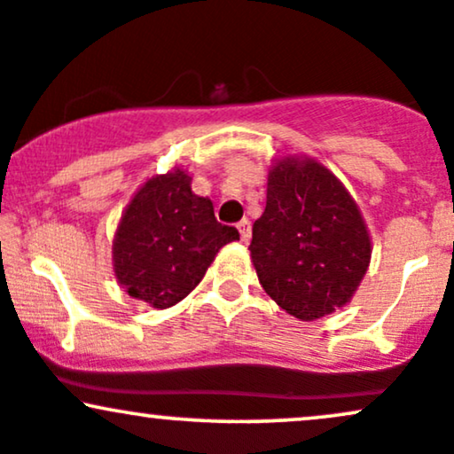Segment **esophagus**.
<instances>
[{"label":"esophagus","mask_w":454,"mask_h":454,"mask_svg":"<svg viewBox=\"0 0 454 454\" xmlns=\"http://www.w3.org/2000/svg\"><path fill=\"white\" fill-rule=\"evenodd\" d=\"M239 232H241V241L247 243L249 239H252V223H249V220H241L237 223Z\"/></svg>","instance_id":"1"}]
</instances>
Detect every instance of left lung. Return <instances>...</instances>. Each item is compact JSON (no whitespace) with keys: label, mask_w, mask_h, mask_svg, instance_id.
Segmentation results:
<instances>
[{"label":"left lung","mask_w":454,"mask_h":454,"mask_svg":"<svg viewBox=\"0 0 454 454\" xmlns=\"http://www.w3.org/2000/svg\"><path fill=\"white\" fill-rule=\"evenodd\" d=\"M249 252L264 293L309 322L352 299L372 241L335 175L314 160L286 158L269 173L267 207L254 222Z\"/></svg>","instance_id":"1"}]
</instances>
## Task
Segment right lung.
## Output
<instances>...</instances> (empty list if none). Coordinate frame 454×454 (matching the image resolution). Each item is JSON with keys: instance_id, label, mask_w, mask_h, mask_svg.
<instances>
[{"instance_id": "1", "label": "right lung", "mask_w": 454, "mask_h": 454, "mask_svg": "<svg viewBox=\"0 0 454 454\" xmlns=\"http://www.w3.org/2000/svg\"><path fill=\"white\" fill-rule=\"evenodd\" d=\"M181 168L153 176L123 213L113 243L114 275L126 293L151 307L179 303L239 231L215 220L209 198L196 196Z\"/></svg>"}]
</instances>
